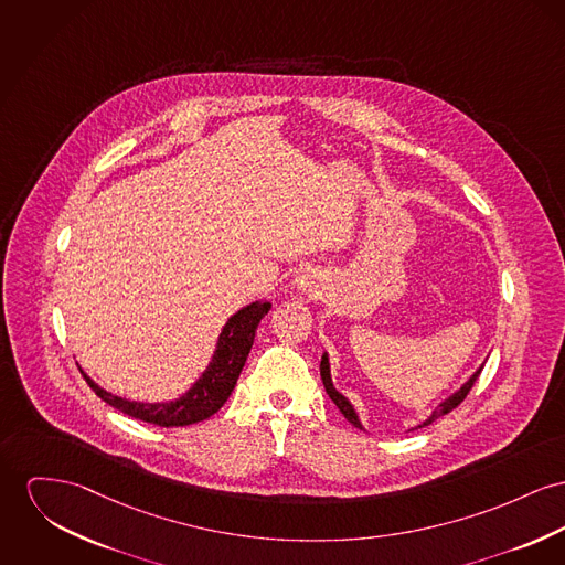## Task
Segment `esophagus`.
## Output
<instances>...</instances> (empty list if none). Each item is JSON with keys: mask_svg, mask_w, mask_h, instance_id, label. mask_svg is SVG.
I'll use <instances>...</instances> for the list:
<instances>
[{"mask_svg": "<svg viewBox=\"0 0 565 565\" xmlns=\"http://www.w3.org/2000/svg\"><path fill=\"white\" fill-rule=\"evenodd\" d=\"M296 289L301 291V294H312L315 289H317V282H315V278H312V274H300L298 278H296Z\"/></svg>", "mask_w": 565, "mask_h": 565, "instance_id": "obj_1", "label": "esophagus"}]
</instances>
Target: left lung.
Listing matches in <instances>:
<instances>
[{"label": "left lung", "instance_id": "8db88e82", "mask_svg": "<svg viewBox=\"0 0 565 565\" xmlns=\"http://www.w3.org/2000/svg\"><path fill=\"white\" fill-rule=\"evenodd\" d=\"M482 369L484 366H480L473 375L469 376V381L458 390V392H454L451 394L450 398L448 401H444L433 414H430V417L426 419V422H422L417 428H422V426H428V424H433L437 417H441V415L450 414L451 409H456L462 401H465V396L469 394V390L473 387V383H476V379L480 376V373H482ZM321 379H323V385H326V392H328V396L334 401V405L339 407L340 414L344 415L355 428H360V430H364L362 428V424H360V419H358V414H355V409L351 407V403L340 394V392H337V387L332 385V376H330V362H328V353H323V358H321Z\"/></svg>", "mask_w": 565, "mask_h": 565}]
</instances>
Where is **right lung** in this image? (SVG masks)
<instances>
[{
    "mask_svg": "<svg viewBox=\"0 0 565 565\" xmlns=\"http://www.w3.org/2000/svg\"><path fill=\"white\" fill-rule=\"evenodd\" d=\"M269 308H271L269 301H253L250 306L237 310L226 321L207 371L199 376V381L178 401H171V403L126 401L121 396H114L107 390L98 387L89 376H83L89 383V387L96 392V396H100L107 405L119 409L121 414L143 419L156 426H164V428L196 424L216 414L225 405L226 398L231 396L237 383V376L246 364L257 326Z\"/></svg>",
    "mask_w": 565,
    "mask_h": 565,
    "instance_id": "right-lung-1",
    "label": "right lung"
}]
</instances>
